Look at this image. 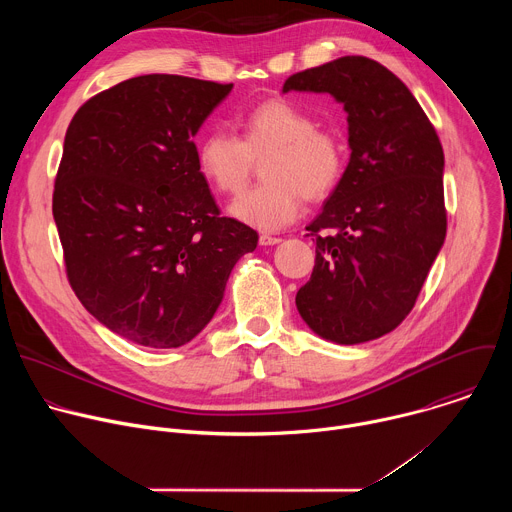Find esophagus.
<instances>
[{
	"instance_id": "obj_1",
	"label": "esophagus",
	"mask_w": 512,
	"mask_h": 512,
	"mask_svg": "<svg viewBox=\"0 0 512 512\" xmlns=\"http://www.w3.org/2000/svg\"><path fill=\"white\" fill-rule=\"evenodd\" d=\"M281 239L279 237H271V235H261L259 237V245H263V247H267V245H277Z\"/></svg>"
}]
</instances>
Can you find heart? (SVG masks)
I'll list each match as a JSON object with an SVG mask.
<instances>
[{
    "instance_id": "1",
    "label": "heart",
    "mask_w": 512,
    "mask_h": 512,
    "mask_svg": "<svg viewBox=\"0 0 512 512\" xmlns=\"http://www.w3.org/2000/svg\"><path fill=\"white\" fill-rule=\"evenodd\" d=\"M239 137L210 129L198 143L196 160L204 180L221 194H239L261 162L263 182L231 204L237 221L279 231L300 214L304 196L322 200L338 186L344 141L318 127L312 113L287 99H267L237 119Z\"/></svg>"
}]
</instances>
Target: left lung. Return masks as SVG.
I'll list each match as a JSON object with an SVG mask.
<instances>
[{
	"label": "left lung",
	"mask_w": 512,
	"mask_h": 512,
	"mask_svg": "<svg viewBox=\"0 0 512 512\" xmlns=\"http://www.w3.org/2000/svg\"><path fill=\"white\" fill-rule=\"evenodd\" d=\"M287 91L342 103L350 145L338 186L306 227L316 263L298 312L336 344L381 338L413 310L446 239L440 137L403 81L367 56L296 72Z\"/></svg>",
	"instance_id": "left-lung-1"
}]
</instances>
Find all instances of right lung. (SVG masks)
<instances>
[{
	"mask_svg": "<svg viewBox=\"0 0 512 512\" xmlns=\"http://www.w3.org/2000/svg\"><path fill=\"white\" fill-rule=\"evenodd\" d=\"M233 85L143 75L72 117L52 214L72 291L111 332L148 348L190 342L259 235L221 216L194 135Z\"/></svg>",
	"mask_w": 512,
	"mask_h": 512,
	"instance_id": "add662e5",
	"label": "right lung"
}]
</instances>
